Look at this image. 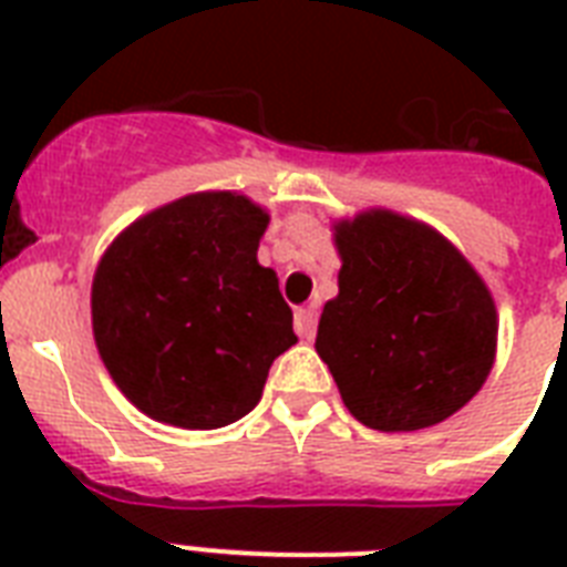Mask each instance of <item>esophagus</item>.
Returning a JSON list of instances; mask_svg holds the SVG:
<instances>
[{
  "label": "esophagus",
  "mask_w": 567,
  "mask_h": 567,
  "mask_svg": "<svg viewBox=\"0 0 567 567\" xmlns=\"http://www.w3.org/2000/svg\"><path fill=\"white\" fill-rule=\"evenodd\" d=\"M293 327H297V336H300L302 341H311V338H315V332H318V311H315V306L297 309Z\"/></svg>",
  "instance_id": "esophagus-1"
}]
</instances>
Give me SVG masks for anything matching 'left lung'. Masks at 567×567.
<instances>
[{
    "mask_svg": "<svg viewBox=\"0 0 567 567\" xmlns=\"http://www.w3.org/2000/svg\"><path fill=\"white\" fill-rule=\"evenodd\" d=\"M336 247L315 350L350 414L382 432L447 421L492 373V291L444 235L385 208L336 223Z\"/></svg>",
    "mask_w": 567,
    "mask_h": 567,
    "instance_id": "obj_1",
    "label": "left lung"
}]
</instances>
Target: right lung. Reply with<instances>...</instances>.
Listing matches in <instances>:
<instances>
[{
    "instance_id": "obj_1",
    "label": "right lung",
    "mask_w": 567,
    "mask_h": 567,
    "mask_svg": "<svg viewBox=\"0 0 567 567\" xmlns=\"http://www.w3.org/2000/svg\"><path fill=\"white\" fill-rule=\"evenodd\" d=\"M265 208L231 190L182 196L105 249L93 338L117 388L153 421L217 430L256 409L293 315L258 265Z\"/></svg>"
}]
</instances>
